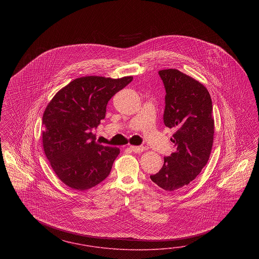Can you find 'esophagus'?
Masks as SVG:
<instances>
[{
    "label": "esophagus",
    "mask_w": 259,
    "mask_h": 259,
    "mask_svg": "<svg viewBox=\"0 0 259 259\" xmlns=\"http://www.w3.org/2000/svg\"><path fill=\"white\" fill-rule=\"evenodd\" d=\"M130 148L131 150L135 152V153H141V152H143L145 148L143 147V146H134V145H131L130 146Z\"/></svg>",
    "instance_id": "34e87169"
}]
</instances>
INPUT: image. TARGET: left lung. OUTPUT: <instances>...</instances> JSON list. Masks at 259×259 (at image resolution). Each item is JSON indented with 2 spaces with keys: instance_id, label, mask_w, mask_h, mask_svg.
<instances>
[{
  "instance_id": "left-lung-1",
  "label": "left lung",
  "mask_w": 259,
  "mask_h": 259,
  "mask_svg": "<svg viewBox=\"0 0 259 259\" xmlns=\"http://www.w3.org/2000/svg\"><path fill=\"white\" fill-rule=\"evenodd\" d=\"M158 74L164 83L165 126L176 130L171 141L176 152L164 157L159 172L150 176L165 191L184 188L207 164L214 135L211 96L198 80L178 69Z\"/></svg>"
}]
</instances>
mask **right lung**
Returning a JSON list of instances; mask_svg holds the SVG:
<instances>
[{
    "instance_id": "add662e5",
    "label": "right lung",
    "mask_w": 259,
    "mask_h": 259,
    "mask_svg": "<svg viewBox=\"0 0 259 259\" xmlns=\"http://www.w3.org/2000/svg\"><path fill=\"white\" fill-rule=\"evenodd\" d=\"M132 79V76L76 78L47 104L42 147L57 177L68 187L84 191L108 177L119 149L98 144L92 130L105 118L110 99Z\"/></svg>"
}]
</instances>
